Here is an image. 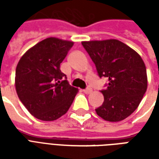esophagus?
I'll return each mask as SVG.
<instances>
[{
    "label": "esophagus",
    "instance_id": "esophagus-1",
    "mask_svg": "<svg viewBox=\"0 0 159 159\" xmlns=\"http://www.w3.org/2000/svg\"><path fill=\"white\" fill-rule=\"evenodd\" d=\"M92 91H93V90H92V89H91V88H87L86 89L83 90V92H84L85 93H87V94L92 93Z\"/></svg>",
    "mask_w": 159,
    "mask_h": 159
}]
</instances>
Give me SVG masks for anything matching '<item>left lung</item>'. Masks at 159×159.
Segmentation results:
<instances>
[{
    "mask_svg": "<svg viewBox=\"0 0 159 159\" xmlns=\"http://www.w3.org/2000/svg\"><path fill=\"white\" fill-rule=\"evenodd\" d=\"M100 77L108 78L102 106L96 113L109 122H119L139 107L147 89V69L134 49L116 39L82 42Z\"/></svg>",
    "mask_w": 159,
    "mask_h": 159,
    "instance_id": "8db88e82",
    "label": "left lung"
}]
</instances>
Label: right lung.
<instances>
[{
  "mask_svg": "<svg viewBox=\"0 0 159 159\" xmlns=\"http://www.w3.org/2000/svg\"><path fill=\"white\" fill-rule=\"evenodd\" d=\"M73 44L48 37L30 48L19 59L15 73L17 94L37 119L59 118L69 110L78 92L60 70V64Z\"/></svg>",
  "mask_w": 159,
  "mask_h": 159,
  "instance_id": "add662e5",
  "label": "right lung"
}]
</instances>
